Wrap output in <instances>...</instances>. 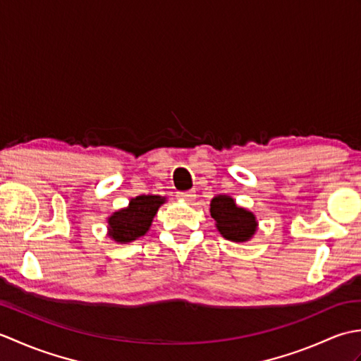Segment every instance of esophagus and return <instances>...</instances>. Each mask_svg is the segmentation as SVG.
<instances>
[{
    "mask_svg": "<svg viewBox=\"0 0 361 361\" xmlns=\"http://www.w3.org/2000/svg\"><path fill=\"white\" fill-rule=\"evenodd\" d=\"M178 197L185 202H194L197 195H195L194 190H185V192H178Z\"/></svg>",
    "mask_w": 361,
    "mask_h": 361,
    "instance_id": "obj_1",
    "label": "esophagus"
}]
</instances>
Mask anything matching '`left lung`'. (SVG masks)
<instances>
[{
  "instance_id": "8db88e82",
  "label": "left lung",
  "mask_w": 361,
  "mask_h": 361,
  "mask_svg": "<svg viewBox=\"0 0 361 361\" xmlns=\"http://www.w3.org/2000/svg\"><path fill=\"white\" fill-rule=\"evenodd\" d=\"M211 217L216 220L219 233L231 242H248L255 235L257 221L255 214L237 206L234 198L217 195L211 200Z\"/></svg>"
}]
</instances>
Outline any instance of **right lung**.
I'll use <instances>...</instances> for the list:
<instances>
[{"mask_svg": "<svg viewBox=\"0 0 361 361\" xmlns=\"http://www.w3.org/2000/svg\"><path fill=\"white\" fill-rule=\"evenodd\" d=\"M166 202L159 195H140L130 200L124 209L113 212L109 217V235L119 243L133 242L149 231L158 208Z\"/></svg>", "mask_w": 361, "mask_h": 361, "instance_id": "right-lung-1", "label": "right lung"}]
</instances>
